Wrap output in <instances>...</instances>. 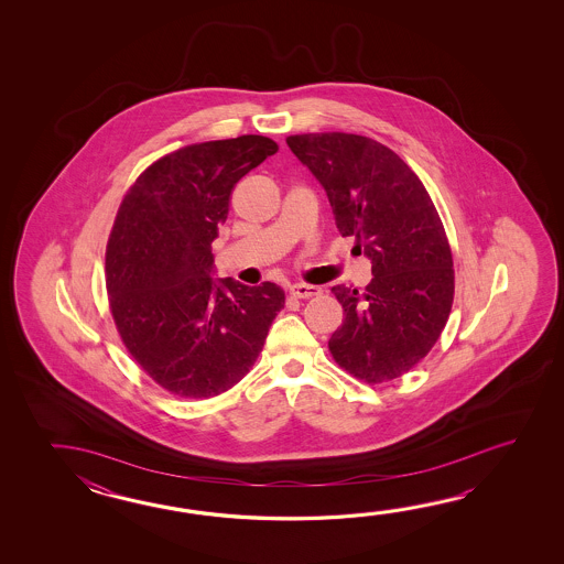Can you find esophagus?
I'll return each mask as SVG.
<instances>
[{"mask_svg": "<svg viewBox=\"0 0 564 564\" xmlns=\"http://www.w3.org/2000/svg\"><path fill=\"white\" fill-rule=\"evenodd\" d=\"M290 294H292L294 299H312V296H318V294H321V288L299 282V284H292V286H290Z\"/></svg>", "mask_w": 564, "mask_h": 564, "instance_id": "esophagus-1", "label": "esophagus"}]
</instances>
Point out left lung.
Listing matches in <instances>:
<instances>
[{"instance_id": "1", "label": "left lung", "mask_w": 564, "mask_h": 564, "mask_svg": "<svg viewBox=\"0 0 564 564\" xmlns=\"http://www.w3.org/2000/svg\"><path fill=\"white\" fill-rule=\"evenodd\" d=\"M323 185L336 228L371 260L372 280L335 286L345 321L328 348L367 383L415 367L442 335L454 302V262L444 224L420 177L389 147L347 132L288 137Z\"/></svg>"}]
</instances>
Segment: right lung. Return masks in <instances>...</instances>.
Here are the masks:
<instances>
[{"label": "right lung", "mask_w": 564, "mask_h": 564, "mask_svg": "<svg viewBox=\"0 0 564 564\" xmlns=\"http://www.w3.org/2000/svg\"><path fill=\"white\" fill-rule=\"evenodd\" d=\"M260 134L189 144L124 195L107 246V288L124 347L180 397H214L250 371L284 290L216 276L212 241L238 181L274 155Z\"/></svg>", "instance_id": "add662e5"}]
</instances>
